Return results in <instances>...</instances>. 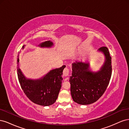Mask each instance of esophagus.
Here are the masks:
<instances>
[{
	"instance_id": "34e87169",
	"label": "esophagus",
	"mask_w": 129,
	"mask_h": 129,
	"mask_svg": "<svg viewBox=\"0 0 129 129\" xmlns=\"http://www.w3.org/2000/svg\"><path fill=\"white\" fill-rule=\"evenodd\" d=\"M69 72L68 68H65L63 71V75L64 76H68L69 75Z\"/></svg>"
}]
</instances>
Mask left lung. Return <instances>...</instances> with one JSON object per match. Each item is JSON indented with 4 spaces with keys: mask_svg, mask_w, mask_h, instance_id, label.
<instances>
[{
    "mask_svg": "<svg viewBox=\"0 0 129 129\" xmlns=\"http://www.w3.org/2000/svg\"><path fill=\"white\" fill-rule=\"evenodd\" d=\"M99 51L105 57L99 71L89 70V64L76 61L72 64V74L70 77L71 92L74 102L82 105L95 102L103 95L110 82L112 74L111 57L107 47H102Z\"/></svg>",
    "mask_w": 129,
    "mask_h": 129,
    "instance_id": "obj_1",
    "label": "left lung"
}]
</instances>
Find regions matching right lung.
Returning a JSON list of instances; mask_svg holds the SVG:
<instances>
[{
    "instance_id": "1",
    "label": "right lung",
    "mask_w": 129,
    "mask_h": 129,
    "mask_svg": "<svg viewBox=\"0 0 129 129\" xmlns=\"http://www.w3.org/2000/svg\"><path fill=\"white\" fill-rule=\"evenodd\" d=\"M53 43L50 41L42 42L41 47H51ZM24 46L22 47L24 49ZM19 55L17 58V74L21 89L28 98L38 105L49 106L55 102L62 84V72L66 66L51 70L44 77L38 80L27 79L19 67Z\"/></svg>"
}]
</instances>
